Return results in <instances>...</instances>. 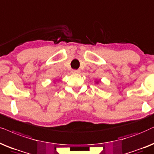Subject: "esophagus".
<instances>
[{
  "label": "esophagus",
  "mask_w": 154,
  "mask_h": 154,
  "mask_svg": "<svg viewBox=\"0 0 154 154\" xmlns=\"http://www.w3.org/2000/svg\"><path fill=\"white\" fill-rule=\"evenodd\" d=\"M79 72H80L79 70H73V71H72L73 73H79Z\"/></svg>",
  "instance_id": "1"
}]
</instances>
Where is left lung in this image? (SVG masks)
Listing matches in <instances>:
<instances>
[{
	"mask_svg": "<svg viewBox=\"0 0 154 154\" xmlns=\"http://www.w3.org/2000/svg\"><path fill=\"white\" fill-rule=\"evenodd\" d=\"M96 83H98V81H97V82H96Z\"/></svg>",
	"mask_w": 154,
	"mask_h": 154,
	"instance_id": "1",
	"label": "left lung"
}]
</instances>
